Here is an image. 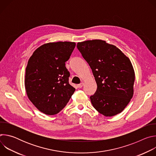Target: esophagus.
Masks as SVG:
<instances>
[{"label":"esophagus","mask_w":156,"mask_h":156,"mask_svg":"<svg viewBox=\"0 0 156 156\" xmlns=\"http://www.w3.org/2000/svg\"><path fill=\"white\" fill-rule=\"evenodd\" d=\"M83 85H84V83H80V84H78V87L81 88V87H82L83 86Z\"/></svg>","instance_id":"esophagus-1"}]
</instances>
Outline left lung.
Segmentation results:
<instances>
[{
	"label": "left lung",
	"instance_id": "8db88e82",
	"mask_svg": "<svg viewBox=\"0 0 156 156\" xmlns=\"http://www.w3.org/2000/svg\"><path fill=\"white\" fill-rule=\"evenodd\" d=\"M76 47L97 84L96 93L90 96L94 108L105 117L122 112L133 96L135 75L129 58L115 46L101 39L78 42Z\"/></svg>",
	"mask_w": 156,
	"mask_h": 156
}]
</instances>
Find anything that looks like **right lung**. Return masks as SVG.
Instances as JSON below:
<instances>
[{
	"label": "right lung",
	"instance_id": "add662e5",
	"mask_svg": "<svg viewBox=\"0 0 156 156\" xmlns=\"http://www.w3.org/2000/svg\"><path fill=\"white\" fill-rule=\"evenodd\" d=\"M76 46L73 42L44 44L30 57L26 68L25 86L27 96L41 112L58 114L75 91L69 84L65 66Z\"/></svg>",
	"mask_w": 156,
	"mask_h": 156
}]
</instances>
